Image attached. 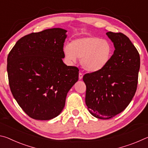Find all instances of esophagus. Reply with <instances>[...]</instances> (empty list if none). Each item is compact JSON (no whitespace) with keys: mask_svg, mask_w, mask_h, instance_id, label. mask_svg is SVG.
<instances>
[{"mask_svg":"<svg viewBox=\"0 0 148 148\" xmlns=\"http://www.w3.org/2000/svg\"><path fill=\"white\" fill-rule=\"evenodd\" d=\"M82 77H83V74L81 72H79V79H82Z\"/></svg>","mask_w":148,"mask_h":148,"instance_id":"esophagus-1","label":"esophagus"}]
</instances>
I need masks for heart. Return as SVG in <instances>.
I'll return each mask as SVG.
<instances>
[{
  "label": "heart",
  "mask_w": 148,
  "mask_h": 148,
  "mask_svg": "<svg viewBox=\"0 0 148 148\" xmlns=\"http://www.w3.org/2000/svg\"><path fill=\"white\" fill-rule=\"evenodd\" d=\"M63 53L69 63L74 64L77 58H80V63L86 71L97 72L108 64L113 54V47L106 39L84 36L74 40L71 44L65 45Z\"/></svg>",
  "instance_id": "1"
}]
</instances>
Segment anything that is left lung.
Listing matches in <instances>:
<instances>
[{"mask_svg": "<svg viewBox=\"0 0 148 148\" xmlns=\"http://www.w3.org/2000/svg\"><path fill=\"white\" fill-rule=\"evenodd\" d=\"M115 50L102 71L85 74L86 104L92 116L101 119L116 116L126 108L136 91L140 55L127 36L106 32Z\"/></svg>", "mask_w": 148, "mask_h": 148, "instance_id": "obj_1", "label": "left lung"}]
</instances>
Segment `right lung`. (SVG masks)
Returning <instances> with one entry per match:
<instances>
[{"label":"right lung","mask_w":148,"mask_h":148,"mask_svg":"<svg viewBox=\"0 0 148 148\" xmlns=\"http://www.w3.org/2000/svg\"><path fill=\"white\" fill-rule=\"evenodd\" d=\"M66 32L53 28L32 32L20 38L8 54L11 92L32 119L49 120L58 116L67 93L78 80V69L62 61Z\"/></svg>","instance_id":"1"}]
</instances>
